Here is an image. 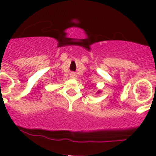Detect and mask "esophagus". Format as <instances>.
Instances as JSON below:
<instances>
[{"label":"esophagus","instance_id":"1","mask_svg":"<svg viewBox=\"0 0 156 156\" xmlns=\"http://www.w3.org/2000/svg\"><path fill=\"white\" fill-rule=\"evenodd\" d=\"M70 77L72 78H74L76 77V74L74 73H71V74H70Z\"/></svg>","mask_w":156,"mask_h":156}]
</instances>
